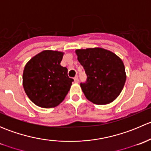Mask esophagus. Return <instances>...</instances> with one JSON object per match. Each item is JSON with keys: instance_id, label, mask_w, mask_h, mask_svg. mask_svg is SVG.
Masks as SVG:
<instances>
[{"instance_id": "esophagus-1", "label": "esophagus", "mask_w": 151, "mask_h": 151, "mask_svg": "<svg viewBox=\"0 0 151 151\" xmlns=\"http://www.w3.org/2000/svg\"><path fill=\"white\" fill-rule=\"evenodd\" d=\"M74 83H77L79 82V79H78V77H77V76H76V77H74Z\"/></svg>"}]
</instances>
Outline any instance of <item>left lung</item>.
<instances>
[{
    "instance_id": "left-lung-1",
    "label": "left lung",
    "mask_w": 151,
    "mask_h": 151,
    "mask_svg": "<svg viewBox=\"0 0 151 151\" xmlns=\"http://www.w3.org/2000/svg\"><path fill=\"white\" fill-rule=\"evenodd\" d=\"M87 75L80 83L85 97L96 104H106L119 96L126 82L125 67L119 57L102 48L76 50Z\"/></svg>"
}]
</instances>
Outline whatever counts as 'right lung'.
Returning <instances> with one entry per match:
<instances>
[{"label": "right lung", "mask_w": 151, "mask_h": 151, "mask_svg": "<svg viewBox=\"0 0 151 151\" xmlns=\"http://www.w3.org/2000/svg\"><path fill=\"white\" fill-rule=\"evenodd\" d=\"M63 53L45 50L32 58L25 65L23 88L28 98L37 106L51 108L65 99L74 80L68 69L60 65Z\"/></svg>", "instance_id": "obj_1"}]
</instances>
